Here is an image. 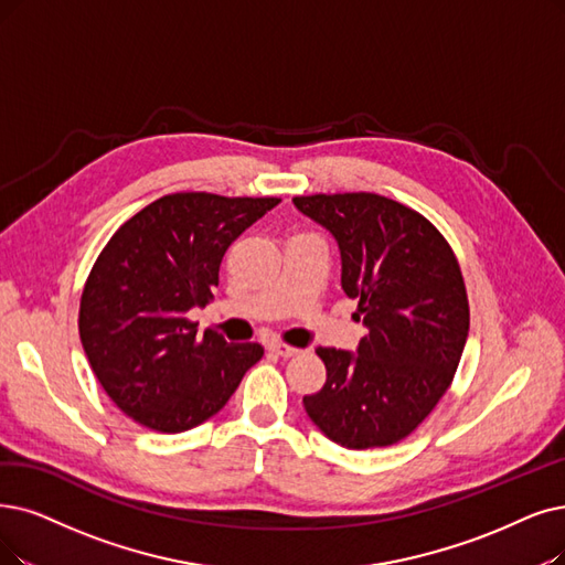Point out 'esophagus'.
<instances>
[{
	"label": "esophagus",
	"instance_id": "esophagus-1",
	"mask_svg": "<svg viewBox=\"0 0 565 565\" xmlns=\"http://www.w3.org/2000/svg\"><path fill=\"white\" fill-rule=\"evenodd\" d=\"M268 352H274V354H278V356H282V359H289V356L299 354L297 348L285 345V343H270V345H268Z\"/></svg>",
	"mask_w": 565,
	"mask_h": 565
}]
</instances>
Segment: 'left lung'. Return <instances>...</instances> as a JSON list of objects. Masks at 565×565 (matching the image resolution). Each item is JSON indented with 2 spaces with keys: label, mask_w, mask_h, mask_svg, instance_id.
Wrapping results in <instances>:
<instances>
[{
  "label": "left lung",
  "mask_w": 565,
  "mask_h": 565,
  "mask_svg": "<svg viewBox=\"0 0 565 565\" xmlns=\"http://www.w3.org/2000/svg\"><path fill=\"white\" fill-rule=\"evenodd\" d=\"M341 250V285L369 333L356 352L318 348L327 382L308 417L348 449L387 447L452 385L468 338V297L445 236L417 211L371 192L295 196Z\"/></svg>",
  "instance_id": "left-lung-1"
}]
</instances>
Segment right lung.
<instances>
[{
    "mask_svg": "<svg viewBox=\"0 0 565 565\" xmlns=\"http://www.w3.org/2000/svg\"><path fill=\"white\" fill-rule=\"evenodd\" d=\"M276 196L175 192L110 236L81 297V343L118 408L152 431L180 434L224 408L259 343L196 333L192 308L213 299L227 247L278 206Z\"/></svg>",
    "mask_w": 565,
    "mask_h": 565,
    "instance_id": "1",
    "label": "right lung"
}]
</instances>
